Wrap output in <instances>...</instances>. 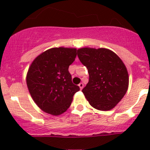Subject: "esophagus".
<instances>
[{"label":"esophagus","instance_id":"esophagus-1","mask_svg":"<svg viewBox=\"0 0 150 150\" xmlns=\"http://www.w3.org/2000/svg\"><path fill=\"white\" fill-rule=\"evenodd\" d=\"M78 86H79V87H80V89H81V90H82V89L83 88V84L82 83H79V85H78Z\"/></svg>","mask_w":150,"mask_h":150}]
</instances>
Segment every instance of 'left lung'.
I'll return each mask as SVG.
<instances>
[{
  "instance_id": "1",
  "label": "left lung",
  "mask_w": 150,
  "mask_h": 150,
  "mask_svg": "<svg viewBox=\"0 0 150 150\" xmlns=\"http://www.w3.org/2000/svg\"><path fill=\"white\" fill-rule=\"evenodd\" d=\"M78 56L89 74L88 83L82 90L86 99L98 110L114 108L125 96L129 83L123 62L115 53L105 48H79Z\"/></svg>"
}]
</instances>
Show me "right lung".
Returning a JSON list of instances; mask_svg holds the SVG:
<instances>
[{
	"instance_id": "1",
	"label": "right lung",
	"mask_w": 150,
	"mask_h": 150,
	"mask_svg": "<svg viewBox=\"0 0 150 150\" xmlns=\"http://www.w3.org/2000/svg\"><path fill=\"white\" fill-rule=\"evenodd\" d=\"M76 55L75 48H51L39 54L29 67L26 76L29 92L45 112L54 116L64 113L80 90L72 83L68 71Z\"/></svg>"
}]
</instances>
